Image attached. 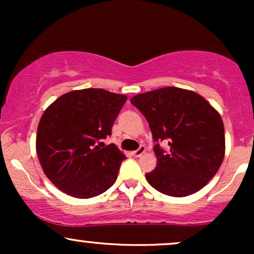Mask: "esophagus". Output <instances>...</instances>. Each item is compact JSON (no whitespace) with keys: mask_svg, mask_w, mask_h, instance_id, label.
I'll return each mask as SVG.
<instances>
[{"mask_svg":"<svg viewBox=\"0 0 254 254\" xmlns=\"http://www.w3.org/2000/svg\"><path fill=\"white\" fill-rule=\"evenodd\" d=\"M144 151H145V147H144V145H141V147H139L138 149L135 150V151H132V155L136 156V157H138V156H141L142 154L144 153Z\"/></svg>","mask_w":254,"mask_h":254,"instance_id":"34e87169","label":"esophagus"}]
</instances>
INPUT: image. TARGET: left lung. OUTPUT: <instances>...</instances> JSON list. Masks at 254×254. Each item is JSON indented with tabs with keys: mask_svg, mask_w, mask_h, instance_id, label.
<instances>
[{
	"mask_svg": "<svg viewBox=\"0 0 254 254\" xmlns=\"http://www.w3.org/2000/svg\"><path fill=\"white\" fill-rule=\"evenodd\" d=\"M147 119L155 141L157 165L145 174L155 190L185 197L208 184L223 161L224 127L221 116L192 90L165 87L130 100ZM167 140L168 151L159 143Z\"/></svg>",
	"mask_w": 254,
	"mask_h": 254,
	"instance_id": "8db88e82",
	"label": "left lung"
}]
</instances>
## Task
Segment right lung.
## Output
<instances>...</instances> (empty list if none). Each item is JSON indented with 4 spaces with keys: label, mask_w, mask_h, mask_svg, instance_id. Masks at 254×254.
<instances>
[{
    "label": "right lung",
    "mask_w": 254,
    "mask_h": 254,
    "mask_svg": "<svg viewBox=\"0 0 254 254\" xmlns=\"http://www.w3.org/2000/svg\"><path fill=\"white\" fill-rule=\"evenodd\" d=\"M127 101L101 88L65 93L40 118L37 154L44 173L69 196L92 198L107 191L118 177L125 155L117 145H105Z\"/></svg>",
    "instance_id": "1"
}]
</instances>
